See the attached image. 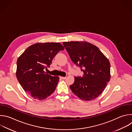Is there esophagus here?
<instances>
[{
	"mask_svg": "<svg viewBox=\"0 0 132 132\" xmlns=\"http://www.w3.org/2000/svg\"><path fill=\"white\" fill-rule=\"evenodd\" d=\"M60 78L62 79H65L66 78V77H60Z\"/></svg>",
	"mask_w": 132,
	"mask_h": 132,
	"instance_id": "esophagus-1",
	"label": "esophagus"
}]
</instances>
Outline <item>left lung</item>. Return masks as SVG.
Masks as SVG:
<instances>
[{
  "instance_id": "8db88e82",
  "label": "left lung",
  "mask_w": 132,
  "mask_h": 132,
  "mask_svg": "<svg viewBox=\"0 0 132 132\" xmlns=\"http://www.w3.org/2000/svg\"><path fill=\"white\" fill-rule=\"evenodd\" d=\"M71 61L84 72L75 77L70 89L79 98L90 101L100 96L110 81V64L101 50L86 41L63 42Z\"/></svg>"
}]
</instances>
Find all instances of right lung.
I'll return each mask as SVG.
<instances>
[{"label":"right lung","instance_id":"obj_1","mask_svg":"<svg viewBox=\"0 0 132 132\" xmlns=\"http://www.w3.org/2000/svg\"><path fill=\"white\" fill-rule=\"evenodd\" d=\"M64 47L60 43H37L28 47L17 60L16 76L22 88L35 100H43L55 91L59 77L44 71Z\"/></svg>","mask_w":132,"mask_h":132}]
</instances>
